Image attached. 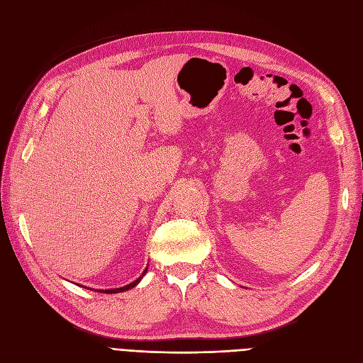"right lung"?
<instances>
[{"label":"right lung","mask_w":363,"mask_h":363,"mask_svg":"<svg viewBox=\"0 0 363 363\" xmlns=\"http://www.w3.org/2000/svg\"><path fill=\"white\" fill-rule=\"evenodd\" d=\"M148 271V268H145L144 269V272H142V276L140 277H138L135 281H131L130 284H127V286H123V288H116V289H92V291H95V292H103V294H118V292H125V291H128V289H131V288H135L136 284L142 280V277L145 276V272ZM89 289V288H87Z\"/></svg>","instance_id":"obj_1"}]
</instances>
